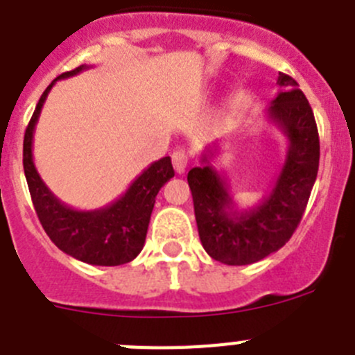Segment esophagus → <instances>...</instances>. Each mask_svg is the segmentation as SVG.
<instances>
[{
    "label": "esophagus",
    "instance_id": "obj_1",
    "mask_svg": "<svg viewBox=\"0 0 355 355\" xmlns=\"http://www.w3.org/2000/svg\"><path fill=\"white\" fill-rule=\"evenodd\" d=\"M171 162H173V168L178 175L185 173V168H187V162H189V157L187 154H185V150L173 152V155H171Z\"/></svg>",
    "mask_w": 355,
    "mask_h": 355
}]
</instances>
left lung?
<instances>
[{
	"instance_id": "obj_1",
	"label": "left lung",
	"mask_w": 355,
	"mask_h": 355,
	"mask_svg": "<svg viewBox=\"0 0 355 355\" xmlns=\"http://www.w3.org/2000/svg\"><path fill=\"white\" fill-rule=\"evenodd\" d=\"M277 84L280 91L268 108V121L286 135L287 154L270 194L256 207L238 210L226 178L211 164L217 144L207 147L201 166L187 173L201 245L211 259L230 266L257 263L289 241L319 171L320 145L312 107L289 75L278 73Z\"/></svg>"
}]
</instances>
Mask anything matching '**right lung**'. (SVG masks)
<instances>
[{"label":"right lung","instance_id":"1","mask_svg":"<svg viewBox=\"0 0 355 355\" xmlns=\"http://www.w3.org/2000/svg\"><path fill=\"white\" fill-rule=\"evenodd\" d=\"M87 68L89 66L82 64L59 75L40 98L24 135V175L36 215L55 247L82 263L121 266L131 263L144 248L155 196L162 185L175 177L171 159L162 157L152 162L132 180L121 198L98 210H77L58 200L42 180L33 161L35 125L49 92L58 80L78 75Z\"/></svg>","mask_w":355,"mask_h":355}]
</instances>
